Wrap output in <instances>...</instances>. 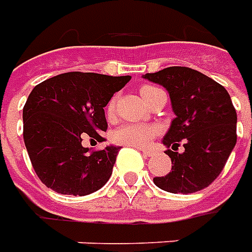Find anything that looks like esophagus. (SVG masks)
I'll return each mask as SVG.
<instances>
[{
  "label": "esophagus",
  "instance_id": "esophagus-1",
  "mask_svg": "<svg viewBox=\"0 0 252 252\" xmlns=\"http://www.w3.org/2000/svg\"><path fill=\"white\" fill-rule=\"evenodd\" d=\"M142 153H143V154H144V156H146V157L154 156V151H151V150H142Z\"/></svg>",
  "mask_w": 252,
  "mask_h": 252
}]
</instances>
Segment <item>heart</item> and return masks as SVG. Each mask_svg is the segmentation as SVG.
I'll use <instances>...</instances> for the list:
<instances>
[{"label": "heart", "instance_id": "heart-1", "mask_svg": "<svg viewBox=\"0 0 252 252\" xmlns=\"http://www.w3.org/2000/svg\"><path fill=\"white\" fill-rule=\"evenodd\" d=\"M157 87L154 86H143L140 89V94L143 96V99L147 103L150 102L151 96L156 93ZM116 96L110 98L109 102L106 103L105 108V113L108 117H113L114 110H116ZM158 135V128L154 126H149V124H135V123H128V124H123L119 128H116L110 139L112 142L116 144H121V146H129V147H138V149H143L147 147L151 143V140Z\"/></svg>", "mask_w": 252, "mask_h": 252}]
</instances>
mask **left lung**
Returning <instances> with one entry per match:
<instances>
[{
    "instance_id": "left-lung-1",
    "label": "left lung",
    "mask_w": 252,
    "mask_h": 252,
    "mask_svg": "<svg viewBox=\"0 0 252 252\" xmlns=\"http://www.w3.org/2000/svg\"><path fill=\"white\" fill-rule=\"evenodd\" d=\"M144 79L168 90L176 114L162 140L172 170L154 177V184L163 191L186 195L209 187L236 144L237 116L228 91L187 66H169L146 73ZM180 144L185 151L177 153Z\"/></svg>"
}]
</instances>
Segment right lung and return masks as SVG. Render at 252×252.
<instances>
[{"label": "right lung", "instance_id": "add662e5", "mask_svg": "<svg viewBox=\"0 0 252 252\" xmlns=\"http://www.w3.org/2000/svg\"><path fill=\"white\" fill-rule=\"evenodd\" d=\"M131 76L66 72L36 84L23 108V138L39 180L63 195H89L106 184L120 147L89 150L103 142L105 110Z\"/></svg>", "mask_w": 252, "mask_h": 252}]
</instances>
